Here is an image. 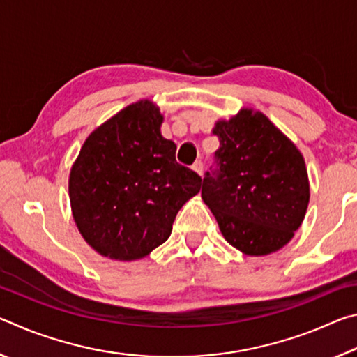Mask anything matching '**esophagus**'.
<instances>
[{"instance_id": "obj_1", "label": "esophagus", "mask_w": 357, "mask_h": 357, "mask_svg": "<svg viewBox=\"0 0 357 357\" xmlns=\"http://www.w3.org/2000/svg\"><path fill=\"white\" fill-rule=\"evenodd\" d=\"M192 170L195 172L197 174H200V176H202V174H203V162H202V160H197L195 164L192 165Z\"/></svg>"}]
</instances>
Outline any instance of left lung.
<instances>
[{
  "label": "left lung",
  "instance_id": "obj_1",
  "mask_svg": "<svg viewBox=\"0 0 357 357\" xmlns=\"http://www.w3.org/2000/svg\"><path fill=\"white\" fill-rule=\"evenodd\" d=\"M213 134L219 170L203 179L202 198L234 249L249 257L280 250L293 239L310 200L305 160L264 113L241 108Z\"/></svg>",
  "mask_w": 357,
  "mask_h": 357
}]
</instances>
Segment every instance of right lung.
<instances>
[{
  "mask_svg": "<svg viewBox=\"0 0 357 357\" xmlns=\"http://www.w3.org/2000/svg\"><path fill=\"white\" fill-rule=\"evenodd\" d=\"M164 114L148 99L94 129L70 168L72 217L83 239L116 261H135L170 238L174 217L202 178L174 159Z\"/></svg>",
  "mask_w": 357,
  "mask_h": 357,
  "instance_id": "1",
  "label": "right lung"
}]
</instances>
